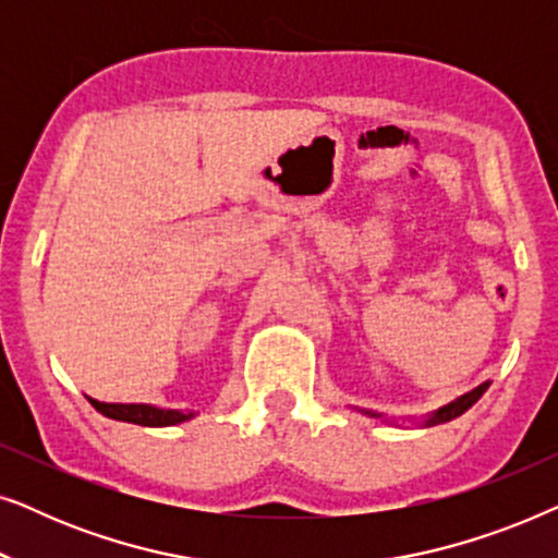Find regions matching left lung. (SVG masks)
I'll return each instance as SVG.
<instances>
[{"mask_svg": "<svg viewBox=\"0 0 558 558\" xmlns=\"http://www.w3.org/2000/svg\"><path fill=\"white\" fill-rule=\"evenodd\" d=\"M487 386L490 384H483V386H477L475 391H470V393H464V396H460V399L457 401H452V403H447L445 409H439V411H434V414L426 418V424H445V422H452V418H457L460 414H464V411H468L472 403H475L480 396H483L485 391H487ZM371 414V411H368ZM371 416H380V414H371Z\"/></svg>", "mask_w": 558, "mask_h": 558, "instance_id": "obj_1", "label": "left lung"}]
</instances>
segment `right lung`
Instances as JSON below:
<instances>
[{
    "mask_svg": "<svg viewBox=\"0 0 558 558\" xmlns=\"http://www.w3.org/2000/svg\"><path fill=\"white\" fill-rule=\"evenodd\" d=\"M88 401L98 414L117 418V422L142 424V426H172L193 416V414H185V411L157 409V407H147V403H104L96 399H88Z\"/></svg>",
    "mask_w": 558,
    "mask_h": 558,
    "instance_id": "right-lung-1",
    "label": "right lung"
}]
</instances>
